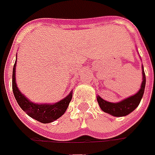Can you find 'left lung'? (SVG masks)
<instances>
[{
    "label": "left lung",
    "instance_id": "obj_1",
    "mask_svg": "<svg viewBox=\"0 0 155 155\" xmlns=\"http://www.w3.org/2000/svg\"><path fill=\"white\" fill-rule=\"evenodd\" d=\"M143 81L141 83V87L139 91L136 95H132L131 97L125 99L123 101L117 102V103H111L104 101L100 96H97V101L101 107V109L105 113L110 114L115 117H123L126 116L131 113L139 105L140 102L141 101L144 91L145 87V74L144 69H142Z\"/></svg>",
    "mask_w": 155,
    "mask_h": 155
}]
</instances>
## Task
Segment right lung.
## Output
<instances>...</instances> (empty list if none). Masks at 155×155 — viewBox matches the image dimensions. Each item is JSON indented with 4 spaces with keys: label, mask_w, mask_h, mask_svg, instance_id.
I'll use <instances>...</instances> for the list:
<instances>
[{
    "label": "right lung",
    "mask_w": 155,
    "mask_h": 155,
    "mask_svg": "<svg viewBox=\"0 0 155 155\" xmlns=\"http://www.w3.org/2000/svg\"><path fill=\"white\" fill-rule=\"evenodd\" d=\"M15 65L16 61L13 68L12 89L14 95L21 109L28 116L42 123H51L61 117L66 111L72 100V95H73L72 91L69 93V95L67 97H65L64 99H63L60 102H57L55 104H40L32 103L19 91L17 87L15 82Z\"/></svg>",
    "instance_id": "add662e5"
}]
</instances>
